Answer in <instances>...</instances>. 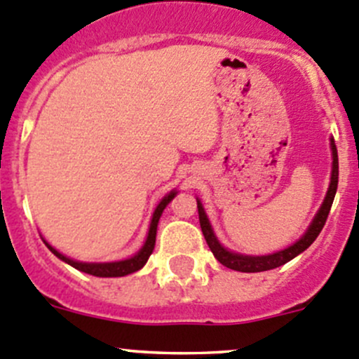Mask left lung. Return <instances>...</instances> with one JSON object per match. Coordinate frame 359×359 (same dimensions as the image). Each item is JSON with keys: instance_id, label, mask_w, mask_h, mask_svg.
<instances>
[{"instance_id": "obj_1", "label": "left lung", "mask_w": 359, "mask_h": 359, "mask_svg": "<svg viewBox=\"0 0 359 359\" xmlns=\"http://www.w3.org/2000/svg\"><path fill=\"white\" fill-rule=\"evenodd\" d=\"M330 147H332V158H334V163H332V179H330V187L327 191V196H325L323 205L318 210L316 217L311 222L309 229L304 233V236L300 238L297 243H293L292 247L280 250L276 253H271V255H241V253L229 252L227 248H224L222 245L219 243V240L213 234L212 226L208 222V217H206L205 210H203V205L198 200V213H200V226L203 231V236H205L206 243H208L210 250L215 255V259L219 260L222 266L229 267V269L240 271V273H260V271H269L274 269V267H280L283 264L290 262L292 259H295L299 253H302L304 250L309 248L313 245V241L316 240L318 234L323 229L325 222H327V217L330 213L332 203H334L335 193H337V184H339V156H337V147L335 140L330 139Z\"/></svg>"}]
</instances>
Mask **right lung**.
<instances>
[{
  "instance_id": "obj_1",
  "label": "right lung",
  "mask_w": 359,
  "mask_h": 359,
  "mask_svg": "<svg viewBox=\"0 0 359 359\" xmlns=\"http://www.w3.org/2000/svg\"><path fill=\"white\" fill-rule=\"evenodd\" d=\"M175 194H177L175 191H172V193L166 194V196L158 203L156 210H154V213H153V219H151V226H149V233H147L146 243H144V247L140 248L135 255L130 257V259L118 260V262H99V264L97 262H92V264L78 262V260H72V259H69V257L62 255L60 252H57V250L53 248L52 245L46 243V241H45V245L48 247V250L53 253V255L59 257L60 260H64V262L69 264V266H72L74 269L81 271V273L92 274V276H99V278H118V276H126V274H132V273H135V271L142 269L144 264L147 262L149 255L153 253L154 243H156V229H158L159 217H161L163 210L166 208V205H168V203L175 198Z\"/></svg>"
}]
</instances>
